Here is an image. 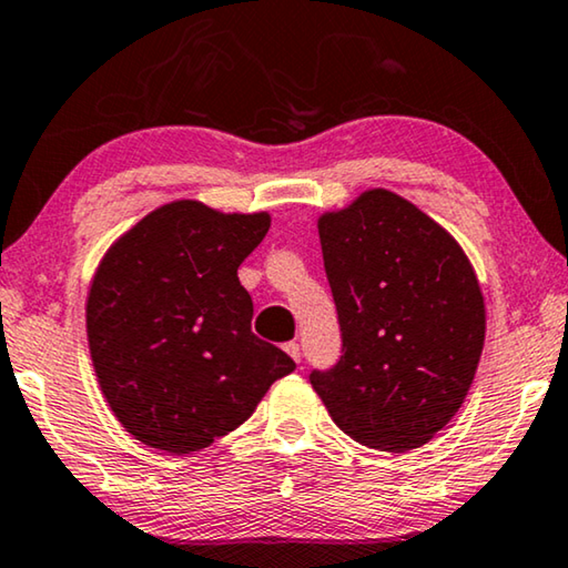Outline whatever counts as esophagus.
Wrapping results in <instances>:
<instances>
[{
	"label": "esophagus",
	"instance_id": "esophagus-1",
	"mask_svg": "<svg viewBox=\"0 0 568 568\" xmlns=\"http://www.w3.org/2000/svg\"><path fill=\"white\" fill-rule=\"evenodd\" d=\"M284 351L290 353L296 363L302 361V347H300V343H286V345H284Z\"/></svg>",
	"mask_w": 568,
	"mask_h": 568
}]
</instances>
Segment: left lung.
<instances>
[{
    "instance_id": "obj_1",
    "label": "left lung",
    "mask_w": 568,
    "mask_h": 568,
    "mask_svg": "<svg viewBox=\"0 0 568 568\" xmlns=\"http://www.w3.org/2000/svg\"><path fill=\"white\" fill-rule=\"evenodd\" d=\"M343 355L310 381L333 422L381 452H412L465 404L485 345L475 268L447 229L373 187L320 215Z\"/></svg>"
}]
</instances>
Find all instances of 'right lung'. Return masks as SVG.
<instances>
[{
  "instance_id": "1",
  "label": "right lung",
  "mask_w": 568,
  "mask_h": 568,
  "mask_svg": "<svg viewBox=\"0 0 568 568\" xmlns=\"http://www.w3.org/2000/svg\"><path fill=\"white\" fill-rule=\"evenodd\" d=\"M272 215L172 200L119 235L95 268L85 333L101 394L146 447L190 455L246 422L294 371L251 333L239 266Z\"/></svg>"
}]
</instances>
